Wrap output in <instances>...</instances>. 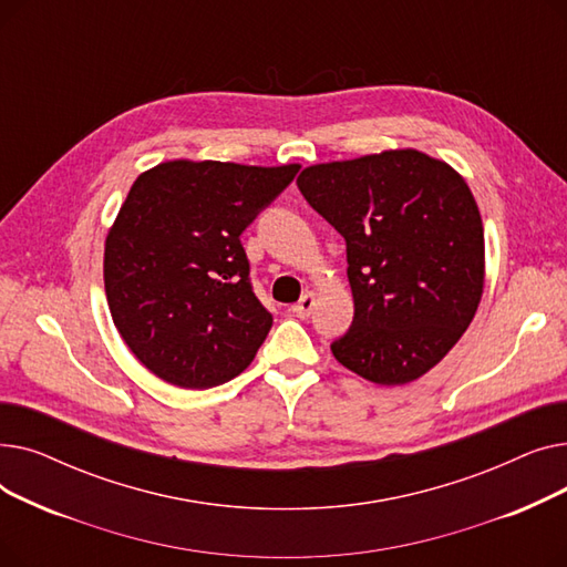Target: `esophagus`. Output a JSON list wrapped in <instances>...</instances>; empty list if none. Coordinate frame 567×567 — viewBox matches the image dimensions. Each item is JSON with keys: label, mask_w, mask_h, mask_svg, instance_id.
I'll use <instances>...</instances> for the list:
<instances>
[{"label": "esophagus", "mask_w": 567, "mask_h": 567, "mask_svg": "<svg viewBox=\"0 0 567 567\" xmlns=\"http://www.w3.org/2000/svg\"><path fill=\"white\" fill-rule=\"evenodd\" d=\"M315 303H317V296H315V291H306V293L301 296V301L291 308V312H293L296 317L308 319V317L312 315V310H315Z\"/></svg>", "instance_id": "obj_1"}]
</instances>
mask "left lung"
Masks as SVG:
<instances>
[{
  "label": "left lung",
  "instance_id": "1",
  "mask_svg": "<svg viewBox=\"0 0 567 567\" xmlns=\"http://www.w3.org/2000/svg\"><path fill=\"white\" fill-rule=\"evenodd\" d=\"M347 241L349 331L331 344L347 370L402 385L430 372L478 310L485 231L464 178L415 148L310 165L296 178Z\"/></svg>",
  "mask_w": 567,
  "mask_h": 567
}]
</instances>
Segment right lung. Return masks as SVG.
<instances>
[{
  "label": "right lung",
  "instance_id": "add662e5",
  "mask_svg": "<svg viewBox=\"0 0 567 567\" xmlns=\"http://www.w3.org/2000/svg\"><path fill=\"white\" fill-rule=\"evenodd\" d=\"M299 169L167 161L135 178L103 278L116 331L148 372L202 391L252 363L274 317L252 291L241 234Z\"/></svg>",
  "mask_w": 567,
  "mask_h": 567
}]
</instances>
